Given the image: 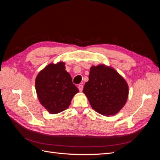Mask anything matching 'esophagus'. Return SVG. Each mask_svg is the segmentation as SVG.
Masks as SVG:
<instances>
[{"label":"esophagus","instance_id":"34e87169","mask_svg":"<svg viewBox=\"0 0 160 160\" xmlns=\"http://www.w3.org/2000/svg\"><path fill=\"white\" fill-rule=\"evenodd\" d=\"M78 89H79V91H83V85H78Z\"/></svg>","mask_w":160,"mask_h":160}]
</instances>
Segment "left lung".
Returning <instances> with one entry per match:
<instances>
[{
    "label": "left lung",
    "instance_id": "8db88e82",
    "mask_svg": "<svg viewBox=\"0 0 160 160\" xmlns=\"http://www.w3.org/2000/svg\"><path fill=\"white\" fill-rule=\"evenodd\" d=\"M83 93L92 108L105 116L115 115L126 103L128 85L118 72L104 65L91 67Z\"/></svg>",
    "mask_w": 160,
    "mask_h": 160
}]
</instances>
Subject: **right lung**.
<instances>
[{
	"label": "right lung",
	"instance_id": "right-lung-1",
	"mask_svg": "<svg viewBox=\"0 0 160 160\" xmlns=\"http://www.w3.org/2000/svg\"><path fill=\"white\" fill-rule=\"evenodd\" d=\"M35 88L41 103L51 114L68 108L79 91L62 62L51 63L42 70L36 78Z\"/></svg>",
	"mask_w": 160,
	"mask_h": 160
}]
</instances>
